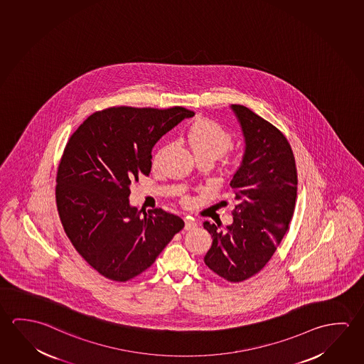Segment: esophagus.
Returning a JSON list of instances; mask_svg holds the SVG:
<instances>
[{"label":"esophagus","mask_w":364,"mask_h":364,"mask_svg":"<svg viewBox=\"0 0 364 364\" xmlns=\"http://www.w3.org/2000/svg\"><path fill=\"white\" fill-rule=\"evenodd\" d=\"M197 222L196 220H189V218H185V230L189 231V230H194L197 228Z\"/></svg>","instance_id":"34e87169"}]
</instances>
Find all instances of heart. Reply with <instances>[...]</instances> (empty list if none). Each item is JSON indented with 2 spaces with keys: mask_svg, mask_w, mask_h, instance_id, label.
I'll use <instances>...</instances> for the list:
<instances>
[{
  "mask_svg": "<svg viewBox=\"0 0 364 364\" xmlns=\"http://www.w3.org/2000/svg\"><path fill=\"white\" fill-rule=\"evenodd\" d=\"M186 142L189 144L196 157H212L218 159L232 144V134L217 124L213 120L199 119L191 125L186 132ZM166 149V144L156 151L154 162L160 160Z\"/></svg>",
  "mask_w": 364,
  "mask_h": 364,
  "instance_id": "b5f03b06",
  "label": "heart"
}]
</instances>
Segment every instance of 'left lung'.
<instances>
[{
	"label": "left lung",
	"mask_w": 364,
	"mask_h": 364,
	"mask_svg": "<svg viewBox=\"0 0 364 364\" xmlns=\"http://www.w3.org/2000/svg\"><path fill=\"white\" fill-rule=\"evenodd\" d=\"M245 139L242 161L231 179L233 222H204L213 242L204 262L228 282H242L260 272L273 257L292 220L297 198V170L283 133L244 105H231Z\"/></svg>",
	"instance_id": "1"
}]
</instances>
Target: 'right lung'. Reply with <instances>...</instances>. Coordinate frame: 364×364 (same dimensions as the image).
Returning a JSON list of instances; mask_svg holds the SVG:
<instances>
[{"mask_svg": "<svg viewBox=\"0 0 364 364\" xmlns=\"http://www.w3.org/2000/svg\"><path fill=\"white\" fill-rule=\"evenodd\" d=\"M194 112L119 107L90 115L60 159L55 200L78 254L107 279L125 282L149 268L175 233L178 215L132 207L131 184L149 175L157 141Z\"/></svg>", "mask_w": 364, "mask_h": 364, "instance_id": "add662e5", "label": "right lung"}]
</instances>
